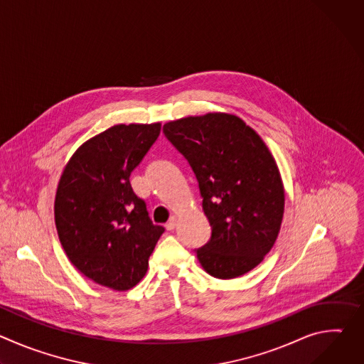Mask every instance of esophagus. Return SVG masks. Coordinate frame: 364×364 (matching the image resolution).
<instances>
[{"mask_svg":"<svg viewBox=\"0 0 364 364\" xmlns=\"http://www.w3.org/2000/svg\"><path fill=\"white\" fill-rule=\"evenodd\" d=\"M176 226H177V218H176V216H171V219H170L168 223L166 225V229H167L168 232H173V230L176 229Z\"/></svg>","mask_w":364,"mask_h":364,"instance_id":"1","label":"esophagus"}]
</instances>
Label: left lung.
<instances>
[{
  "instance_id": "1",
  "label": "left lung",
  "mask_w": 364,
  "mask_h": 364,
  "mask_svg": "<svg viewBox=\"0 0 364 364\" xmlns=\"http://www.w3.org/2000/svg\"><path fill=\"white\" fill-rule=\"evenodd\" d=\"M163 132L190 164L212 228L196 249L201 267L219 279L249 272L272 249L284 216V186L268 146L229 114L177 119Z\"/></svg>"
}]
</instances>
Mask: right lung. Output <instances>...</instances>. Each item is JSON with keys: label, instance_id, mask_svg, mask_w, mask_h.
Segmentation results:
<instances>
[{"label": "right lung", "instance_id": "1", "mask_svg": "<svg viewBox=\"0 0 364 364\" xmlns=\"http://www.w3.org/2000/svg\"><path fill=\"white\" fill-rule=\"evenodd\" d=\"M160 131L161 124L103 131L77 148L59 181L55 220L68 257L85 277L115 291L144 278L164 233L129 183Z\"/></svg>", "mask_w": 364, "mask_h": 364}]
</instances>
